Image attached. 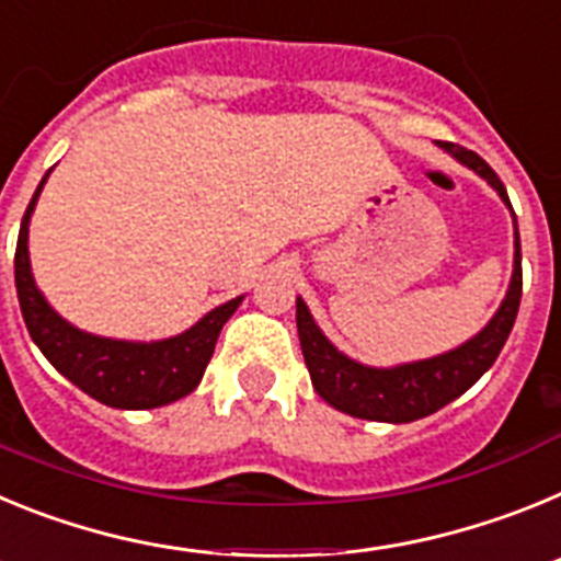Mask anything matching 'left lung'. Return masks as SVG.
Instances as JSON below:
<instances>
[{
  "label": "left lung",
  "mask_w": 561,
  "mask_h": 561,
  "mask_svg": "<svg viewBox=\"0 0 561 561\" xmlns=\"http://www.w3.org/2000/svg\"><path fill=\"white\" fill-rule=\"evenodd\" d=\"M438 146L453 153L460 165L472 168L478 176H483L497 191L505 207L512 210L505 185L489 168V162L455 142H438ZM519 297H523V255H519L517 216H514V272L503 304L485 323V329L478 331L472 340H466L463 345L433 356V359L408 362V365H396V368L362 365L331 345L329 336L314 323L309 306L297 297V334H300V348H304L306 368L311 374V385L331 408L354 415V419L388 421V424H408V421L424 419L466 393L485 370L492 368L514 329Z\"/></svg>",
  "instance_id": "left-lung-1"
}]
</instances>
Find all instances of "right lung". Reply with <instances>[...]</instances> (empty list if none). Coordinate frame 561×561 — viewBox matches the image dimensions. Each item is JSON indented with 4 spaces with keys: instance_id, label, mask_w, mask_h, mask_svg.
<instances>
[{
    "instance_id": "right-lung-1",
    "label": "right lung",
    "mask_w": 561,
    "mask_h": 561,
    "mask_svg": "<svg viewBox=\"0 0 561 561\" xmlns=\"http://www.w3.org/2000/svg\"><path fill=\"white\" fill-rule=\"evenodd\" d=\"M49 171L44 173V180L38 182L36 193L24 210L22 227H19L16 261H13L19 306H22L24 325H27L33 342L42 348V354L47 356L49 365L58 374L67 376L76 388H81L83 393L98 399L106 408L151 410L193 393L205 376L221 329L244 297L216 306L187 331L157 342L108 340V336L87 334V331L67 323L44 300L36 280H33V272H30L27 227Z\"/></svg>"
}]
</instances>
